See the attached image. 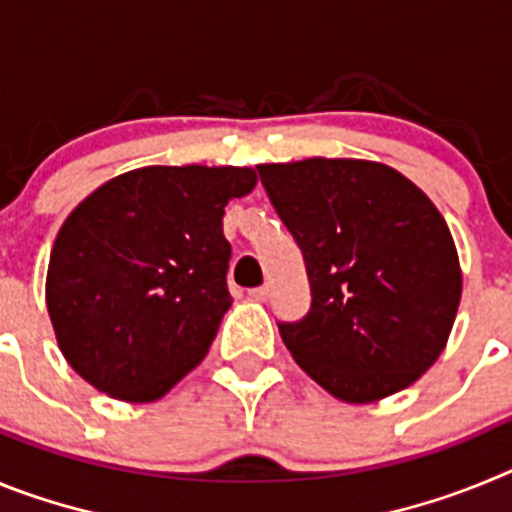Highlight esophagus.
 <instances>
[{
  "mask_svg": "<svg viewBox=\"0 0 512 512\" xmlns=\"http://www.w3.org/2000/svg\"><path fill=\"white\" fill-rule=\"evenodd\" d=\"M269 284H264V287H256V289H251V292H248V295L253 297V300H269Z\"/></svg>",
  "mask_w": 512,
  "mask_h": 512,
  "instance_id": "34e87169",
  "label": "esophagus"
}]
</instances>
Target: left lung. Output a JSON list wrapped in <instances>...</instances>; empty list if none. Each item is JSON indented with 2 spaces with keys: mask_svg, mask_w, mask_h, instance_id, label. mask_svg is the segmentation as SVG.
Here are the masks:
<instances>
[{
  "mask_svg": "<svg viewBox=\"0 0 512 512\" xmlns=\"http://www.w3.org/2000/svg\"><path fill=\"white\" fill-rule=\"evenodd\" d=\"M256 171L310 282V310L279 320L289 354L343 402L410 387L449 341L461 297L441 212L374 161L307 158Z\"/></svg>",
  "mask_w": 512,
  "mask_h": 512,
  "instance_id": "8db88e82",
  "label": "left lung"
}]
</instances>
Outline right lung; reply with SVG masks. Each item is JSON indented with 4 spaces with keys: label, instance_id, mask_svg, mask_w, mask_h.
<instances>
[{
    "label": "right lung",
    "instance_id": "right-lung-1",
    "mask_svg": "<svg viewBox=\"0 0 512 512\" xmlns=\"http://www.w3.org/2000/svg\"><path fill=\"white\" fill-rule=\"evenodd\" d=\"M253 187L238 166H146L66 217L45 300L76 374L117 400L151 402L205 359L233 302L225 205Z\"/></svg>",
    "mask_w": 512,
    "mask_h": 512
}]
</instances>
